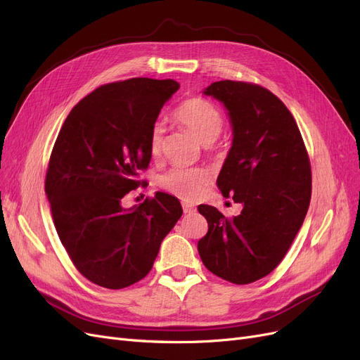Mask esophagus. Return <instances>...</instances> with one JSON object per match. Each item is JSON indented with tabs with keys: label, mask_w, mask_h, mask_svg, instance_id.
Segmentation results:
<instances>
[{
	"label": "esophagus",
	"mask_w": 360,
	"mask_h": 360,
	"mask_svg": "<svg viewBox=\"0 0 360 360\" xmlns=\"http://www.w3.org/2000/svg\"><path fill=\"white\" fill-rule=\"evenodd\" d=\"M183 210L184 213H193L197 210V207H195L192 202H183Z\"/></svg>",
	"instance_id": "1"
}]
</instances>
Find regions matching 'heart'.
Returning <instances> with one entry per match:
<instances>
[{"label":"heart","instance_id":"heart-1","mask_svg":"<svg viewBox=\"0 0 360 360\" xmlns=\"http://www.w3.org/2000/svg\"><path fill=\"white\" fill-rule=\"evenodd\" d=\"M174 120L197 136L204 146H210L219 138L225 126L222 111L213 102L204 97H191L181 102ZM163 135L165 129L160 123L153 124L148 135V148L151 156H159L163 150ZM210 181V172L205 168L174 167L160 177V186L181 200H195Z\"/></svg>","mask_w":360,"mask_h":360}]
</instances>
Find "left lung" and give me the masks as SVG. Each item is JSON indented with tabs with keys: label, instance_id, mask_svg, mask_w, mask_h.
<instances>
[{
	"label": "left lung",
	"instance_id": "left-lung-1",
	"mask_svg": "<svg viewBox=\"0 0 360 360\" xmlns=\"http://www.w3.org/2000/svg\"><path fill=\"white\" fill-rule=\"evenodd\" d=\"M204 94L230 115L233 146L216 184L243 210L228 219L216 207L198 205L209 224L198 252L216 276L250 284L278 267L304 221L312 183L308 151L288 108L264 86L225 79Z\"/></svg>",
	"mask_w": 360,
	"mask_h": 360
}]
</instances>
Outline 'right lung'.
Returning <instances> with one entry per match:
<instances>
[{
    "instance_id": "add662e5",
    "label": "right lung",
    "mask_w": 360,
    "mask_h": 360,
    "mask_svg": "<svg viewBox=\"0 0 360 360\" xmlns=\"http://www.w3.org/2000/svg\"><path fill=\"white\" fill-rule=\"evenodd\" d=\"M174 79L132 78L105 84L75 105L53 144L45 192L60 240L93 284L120 290L143 279L183 213L172 195L156 192L124 209L123 197L148 168L150 129Z\"/></svg>"
}]
</instances>
